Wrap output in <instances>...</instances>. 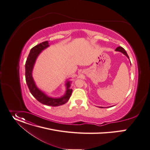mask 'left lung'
<instances>
[{
	"mask_svg": "<svg viewBox=\"0 0 150 150\" xmlns=\"http://www.w3.org/2000/svg\"><path fill=\"white\" fill-rule=\"evenodd\" d=\"M115 50H116L117 51H120V52H121L122 53H123L125 56H126L127 57L128 59H129V56H128V55H127V54L126 51H125V50L123 48H122V47H117V48L115 49ZM100 108H102V107H100Z\"/></svg>",
	"mask_w": 150,
	"mask_h": 150,
	"instance_id": "obj_1",
	"label": "left lung"
}]
</instances>
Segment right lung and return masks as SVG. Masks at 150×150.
<instances>
[{
	"mask_svg": "<svg viewBox=\"0 0 150 150\" xmlns=\"http://www.w3.org/2000/svg\"><path fill=\"white\" fill-rule=\"evenodd\" d=\"M48 46V41L47 40V41L43 42L35 46L31 49L25 64V81L31 94L38 101L48 106H57L66 103L69 100L72 92V89L70 88V81H67L66 83V94L60 98H52L47 96L44 93L38 88L35 85L32 75L33 66L36 58L38 57L40 52L47 48Z\"/></svg>",
	"mask_w": 150,
	"mask_h": 150,
	"instance_id": "obj_1",
	"label": "right lung"
}]
</instances>
